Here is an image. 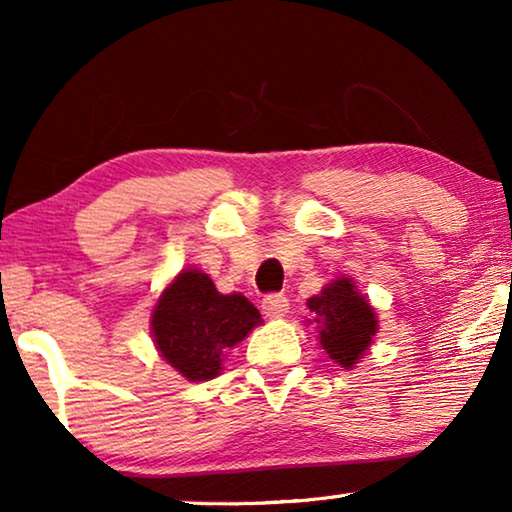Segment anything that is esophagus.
I'll return each mask as SVG.
<instances>
[{
  "mask_svg": "<svg viewBox=\"0 0 512 512\" xmlns=\"http://www.w3.org/2000/svg\"><path fill=\"white\" fill-rule=\"evenodd\" d=\"M263 312H265V317H270V319H282V317H286V312H289V300H286L282 293L265 296Z\"/></svg>",
  "mask_w": 512,
  "mask_h": 512,
  "instance_id": "esophagus-1",
  "label": "esophagus"
}]
</instances>
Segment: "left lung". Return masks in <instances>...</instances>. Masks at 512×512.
Listing matches in <instances>:
<instances>
[{
	"label": "left lung",
	"mask_w": 512,
	"mask_h": 512,
	"mask_svg": "<svg viewBox=\"0 0 512 512\" xmlns=\"http://www.w3.org/2000/svg\"><path fill=\"white\" fill-rule=\"evenodd\" d=\"M312 319L317 326V340L328 359L340 368L352 370L373 345L380 321L370 300L356 289L352 277H335L317 296L307 298Z\"/></svg>",
	"instance_id": "1"
}]
</instances>
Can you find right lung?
<instances>
[{
  "mask_svg": "<svg viewBox=\"0 0 512 512\" xmlns=\"http://www.w3.org/2000/svg\"><path fill=\"white\" fill-rule=\"evenodd\" d=\"M261 324L242 293H219L198 268H184L160 291L149 319L158 354L188 382L214 380L230 349Z\"/></svg>",
  "mask_w": 512,
  "mask_h": 512,
  "instance_id": "1",
  "label": "right lung"
}]
</instances>
